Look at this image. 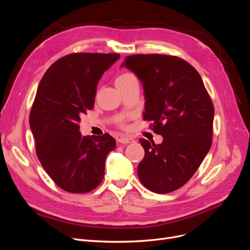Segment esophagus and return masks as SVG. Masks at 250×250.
Segmentation results:
<instances>
[{"instance_id":"esophagus-1","label":"esophagus","mask_w":250,"mask_h":250,"mask_svg":"<svg viewBox=\"0 0 250 250\" xmlns=\"http://www.w3.org/2000/svg\"><path fill=\"white\" fill-rule=\"evenodd\" d=\"M118 142H119L120 144H130V143H134L135 140L129 138V137H121V138L118 140Z\"/></svg>"}]
</instances>
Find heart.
Wrapping results in <instances>:
<instances>
[{
    "label": "heart",
    "instance_id": "b5f03b06",
    "mask_svg": "<svg viewBox=\"0 0 250 250\" xmlns=\"http://www.w3.org/2000/svg\"><path fill=\"white\" fill-rule=\"evenodd\" d=\"M134 78H136V76L134 74L129 73V72L121 73L120 75H118V77H116V79H115V84H116V86L119 87V89H121L122 87L125 86L127 83Z\"/></svg>",
    "mask_w": 250,
    "mask_h": 250
}]
</instances>
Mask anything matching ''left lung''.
Here are the masks:
<instances>
[{"mask_svg":"<svg viewBox=\"0 0 250 250\" xmlns=\"http://www.w3.org/2000/svg\"><path fill=\"white\" fill-rule=\"evenodd\" d=\"M122 66L134 72L145 91L144 121L163 137L156 145L140 139L145 157L139 179L149 191L167 194L181 188L200 167L212 146L214 106L193 66L177 56L135 54Z\"/></svg>","mask_w":250,"mask_h":250,"instance_id":"obj_1","label":"left lung"}]
</instances>
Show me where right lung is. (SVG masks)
I'll list each match as a JSON object with an SVG mask.
<instances>
[{"label":"right lung","mask_w":250,"mask_h":250,"mask_svg":"<svg viewBox=\"0 0 250 250\" xmlns=\"http://www.w3.org/2000/svg\"><path fill=\"white\" fill-rule=\"evenodd\" d=\"M118 53H71L43 75L30 111L36 155L62 190L87 193L101 184L115 140L108 134L82 137L80 115L93 108L96 85Z\"/></svg>","instance_id":"obj_1"}]
</instances>
